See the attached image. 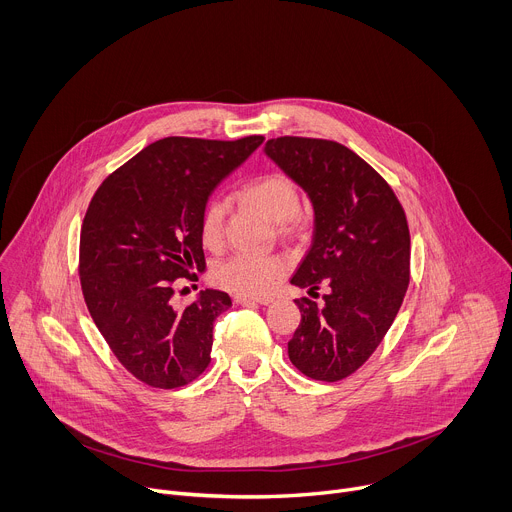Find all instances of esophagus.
<instances>
[{
  "label": "esophagus",
  "instance_id": "esophagus-1",
  "mask_svg": "<svg viewBox=\"0 0 512 512\" xmlns=\"http://www.w3.org/2000/svg\"><path fill=\"white\" fill-rule=\"evenodd\" d=\"M235 302L241 304V306H251V304L267 306V304L273 302V298H269V296H263V298H255V296H235Z\"/></svg>",
  "mask_w": 512,
  "mask_h": 512
}]
</instances>
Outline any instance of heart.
I'll use <instances>...</instances> for the list:
<instances>
[{
  "label": "heart",
  "instance_id": "heart-1",
  "mask_svg": "<svg viewBox=\"0 0 512 512\" xmlns=\"http://www.w3.org/2000/svg\"><path fill=\"white\" fill-rule=\"evenodd\" d=\"M243 196L271 223L279 225L281 233H289L298 227L300 192L289 176L281 172L263 174L243 188ZM225 221L227 202L210 198L200 216V241L206 249L216 251L223 247ZM285 269L287 265L281 257L231 255L210 267V277L218 287L235 291L239 296H261L283 277Z\"/></svg>",
  "mask_w": 512,
  "mask_h": 512
}]
</instances>
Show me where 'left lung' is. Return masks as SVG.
<instances>
[{"instance_id": "8db88e82", "label": "left lung", "mask_w": 512, "mask_h": 512, "mask_svg": "<svg viewBox=\"0 0 512 512\" xmlns=\"http://www.w3.org/2000/svg\"><path fill=\"white\" fill-rule=\"evenodd\" d=\"M265 154L304 188L314 206V239L291 283L302 322L287 342L294 367L314 381H342L360 369L391 328L409 285L411 239L393 188L346 145L275 137Z\"/></svg>"}]
</instances>
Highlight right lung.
<instances>
[{"instance_id":"add662e5","label":"right lung","mask_w":512,"mask_h":512,"mask_svg":"<svg viewBox=\"0 0 512 512\" xmlns=\"http://www.w3.org/2000/svg\"><path fill=\"white\" fill-rule=\"evenodd\" d=\"M263 139L164 137L109 174L87 208L83 296L117 360L145 385L184 387L208 367L214 320L233 302L206 289L176 308L174 283L206 267L200 216L208 196Z\"/></svg>"}]
</instances>
